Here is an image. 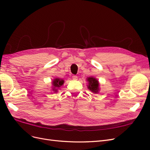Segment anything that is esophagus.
Returning a JSON list of instances; mask_svg holds the SVG:
<instances>
[{"label": "esophagus", "instance_id": "34e87169", "mask_svg": "<svg viewBox=\"0 0 150 150\" xmlns=\"http://www.w3.org/2000/svg\"><path fill=\"white\" fill-rule=\"evenodd\" d=\"M72 79H73L74 80H77L78 79V77H77L76 76H75V75H73L72 76Z\"/></svg>", "mask_w": 150, "mask_h": 150}]
</instances>
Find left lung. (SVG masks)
<instances>
[{
  "label": "left lung",
  "mask_w": 150,
  "mask_h": 150,
  "mask_svg": "<svg viewBox=\"0 0 150 150\" xmlns=\"http://www.w3.org/2000/svg\"><path fill=\"white\" fill-rule=\"evenodd\" d=\"M86 80H87L88 83V89H89L94 94H98L99 90H100V89H99V83L98 80L93 76L88 77Z\"/></svg>",
  "instance_id": "left-lung-1"
}]
</instances>
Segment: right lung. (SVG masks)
Segmentation results:
<instances>
[{
	"mask_svg": "<svg viewBox=\"0 0 150 150\" xmlns=\"http://www.w3.org/2000/svg\"><path fill=\"white\" fill-rule=\"evenodd\" d=\"M64 83V81L59 78H54L52 81V90L54 93H57L59 88H60Z\"/></svg>",
	"mask_w": 150,
	"mask_h": 150,
	"instance_id": "right-lung-1",
	"label": "right lung"
}]
</instances>
